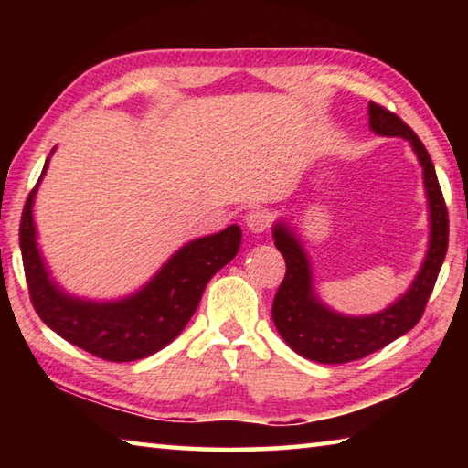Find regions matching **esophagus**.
<instances>
[{"instance_id":"1","label":"esophagus","mask_w":468,"mask_h":468,"mask_svg":"<svg viewBox=\"0 0 468 468\" xmlns=\"http://www.w3.org/2000/svg\"><path fill=\"white\" fill-rule=\"evenodd\" d=\"M272 223V217L271 212L266 210H251L248 217H245V225H248V229L251 233H264L268 227H271Z\"/></svg>"}]
</instances>
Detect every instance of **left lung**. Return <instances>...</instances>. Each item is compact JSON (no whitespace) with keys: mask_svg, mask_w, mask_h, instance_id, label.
I'll return each instance as SVG.
<instances>
[{"mask_svg":"<svg viewBox=\"0 0 468 468\" xmlns=\"http://www.w3.org/2000/svg\"><path fill=\"white\" fill-rule=\"evenodd\" d=\"M369 128L378 136H400L409 140L423 167V184L430 202V250L413 284L384 312L371 315H343L332 312L315 297L312 266L303 245L291 229L274 225V245L287 262V272L274 295L272 320L284 343L301 357L318 363H348L367 357L407 335L421 320L427 299L438 281L448 250V208L443 202L438 176L423 142L409 125L382 105L369 102Z\"/></svg>","mask_w":468,"mask_h":468,"instance_id":"8db88e82","label":"left lung"}]
</instances>
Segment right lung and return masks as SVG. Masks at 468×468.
<instances>
[{
  "label": "right lung",
  "mask_w": 468,
  "mask_h": 468,
  "mask_svg": "<svg viewBox=\"0 0 468 468\" xmlns=\"http://www.w3.org/2000/svg\"><path fill=\"white\" fill-rule=\"evenodd\" d=\"M41 177L28 194L20 220V251L35 310L53 332L105 361L125 363L161 351L181 335L200 303L206 284L231 262L241 245V229L200 237L167 260L150 282L120 301L72 297L55 282L37 248L33 204Z\"/></svg>",
  "instance_id": "right-lung-1"
}]
</instances>
